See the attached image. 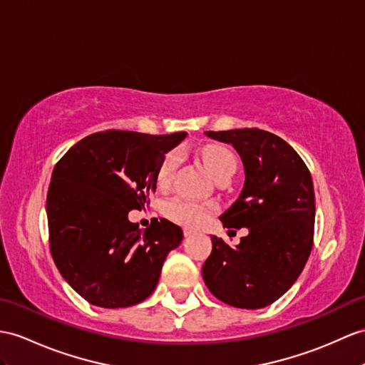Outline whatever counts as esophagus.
<instances>
[{
  "label": "esophagus",
  "mask_w": 365,
  "mask_h": 365,
  "mask_svg": "<svg viewBox=\"0 0 365 365\" xmlns=\"http://www.w3.org/2000/svg\"><path fill=\"white\" fill-rule=\"evenodd\" d=\"M182 232H184V237H185V238H189V237L193 235V230H192V229H187V227H185V229L182 230Z\"/></svg>",
  "instance_id": "obj_1"
}]
</instances>
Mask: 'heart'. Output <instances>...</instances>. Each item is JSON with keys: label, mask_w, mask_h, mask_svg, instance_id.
I'll return each mask as SVG.
<instances>
[{"label": "heart", "mask_w": 365, "mask_h": 365, "mask_svg": "<svg viewBox=\"0 0 365 365\" xmlns=\"http://www.w3.org/2000/svg\"><path fill=\"white\" fill-rule=\"evenodd\" d=\"M204 163L209 168V172L220 181L223 178H230L235 173L237 161L234 153L223 145H209L202 152ZM180 152H168L158 167L156 182L161 189H167L173 182L175 172L180 165ZM212 210L210 204H201L187 198H173L165 204V215L178 225L187 227H198L207 220Z\"/></svg>", "instance_id": "heart-1"}]
</instances>
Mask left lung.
<instances>
[{
    "label": "left lung",
    "instance_id": "left-lung-1",
    "mask_svg": "<svg viewBox=\"0 0 365 365\" xmlns=\"http://www.w3.org/2000/svg\"><path fill=\"white\" fill-rule=\"evenodd\" d=\"M232 144L245 165L238 200L220 220L225 227H247L234 250L212 237L202 279L217 299L235 308L259 309L282 297L297 280L313 250L314 189L294 148L259 128L206 131Z\"/></svg>",
    "mask_w": 365,
    "mask_h": 365
}]
</instances>
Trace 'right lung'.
<instances>
[{"instance_id": "obj_1", "label": "right lung", "mask_w": 365, "mask_h": 365, "mask_svg": "<svg viewBox=\"0 0 365 365\" xmlns=\"http://www.w3.org/2000/svg\"><path fill=\"white\" fill-rule=\"evenodd\" d=\"M185 135L93 133L52 170L46 197L52 259L91 305L125 308L145 300L167 254L180 246V226L161 218L142 230L128 212L150 201L159 164Z\"/></svg>"}]
</instances>
